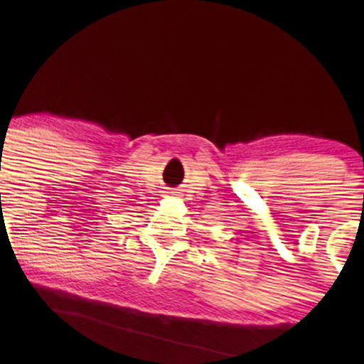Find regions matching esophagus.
<instances>
[{
    "label": "esophagus",
    "mask_w": 364,
    "mask_h": 364,
    "mask_svg": "<svg viewBox=\"0 0 364 364\" xmlns=\"http://www.w3.org/2000/svg\"><path fill=\"white\" fill-rule=\"evenodd\" d=\"M168 194H172V196H181V192H178V191H172V192H168Z\"/></svg>",
    "instance_id": "1"
}]
</instances>
